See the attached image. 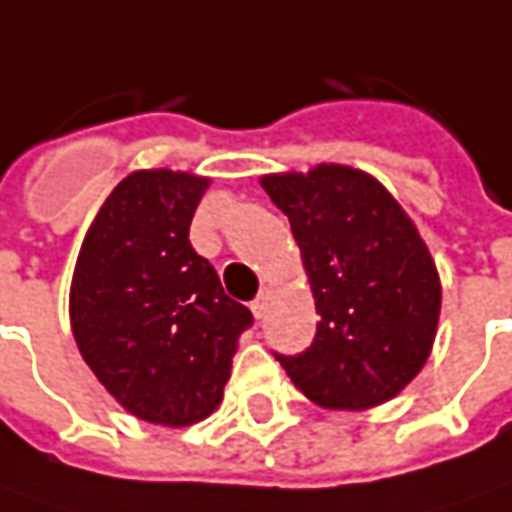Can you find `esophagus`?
I'll list each match as a JSON object with an SVG mask.
<instances>
[{
  "mask_svg": "<svg viewBox=\"0 0 512 512\" xmlns=\"http://www.w3.org/2000/svg\"><path fill=\"white\" fill-rule=\"evenodd\" d=\"M269 300H271V288H263L260 294H257V300L252 302V311H255L257 319H263L266 311H269Z\"/></svg>",
  "mask_w": 512,
  "mask_h": 512,
  "instance_id": "34e87169",
  "label": "esophagus"
}]
</instances>
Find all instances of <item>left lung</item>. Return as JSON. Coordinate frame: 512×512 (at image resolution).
Returning <instances> with one entry per match:
<instances>
[{
  "label": "left lung",
  "mask_w": 512,
  "mask_h": 512,
  "mask_svg": "<svg viewBox=\"0 0 512 512\" xmlns=\"http://www.w3.org/2000/svg\"><path fill=\"white\" fill-rule=\"evenodd\" d=\"M260 184L288 215L319 314L314 344L277 356L288 378L325 409L392 401L423 370L443 300L415 221L384 184L350 165L269 173Z\"/></svg>",
  "instance_id": "1"
}]
</instances>
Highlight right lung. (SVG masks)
I'll return each instance as SVG.
<instances>
[{"label": "right lung", "instance_id": "obj_1", "mask_svg": "<svg viewBox=\"0 0 512 512\" xmlns=\"http://www.w3.org/2000/svg\"><path fill=\"white\" fill-rule=\"evenodd\" d=\"M207 176L134 170L81 243L69 322L83 361L139 420L182 429L218 409L252 314L190 246Z\"/></svg>", "mask_w": 512, "mask_h": 512}]
</instances>
